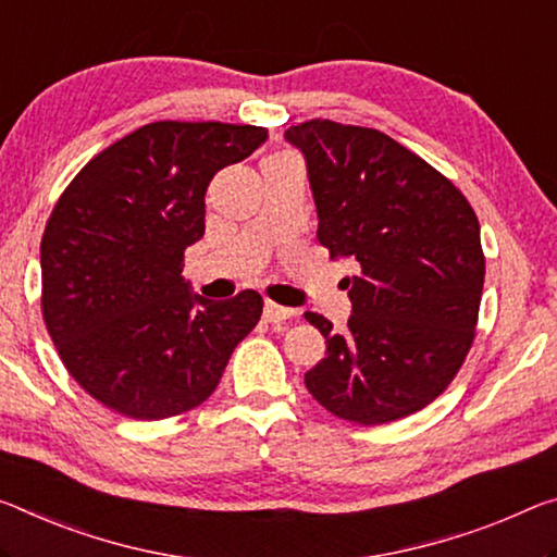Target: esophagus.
Instances as JSON below:
<instances>
[{
    "instance_id": "obj_1",
    "label": "esophagus",
    "mask_w": 557,
    "mask_h": 557,
    "mask_svg": "<svg viewBox=\"0 0 557 557\" xmlns=\"http://www.w3.org/2000/svg\"><path fill=\"white\" fill-rule=\"evenodd\" d=\"M297 312L289 310V307H282L277 302H272V299H268L264 302V320L268 322H285V320H293Z\"/></svg>"
}]
</instances>
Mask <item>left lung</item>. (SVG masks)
<instances>
[{
    "instance_id": "obj_1",
    "label": "left lung",
    "mask_w": 557,
    "mask_h": 557,
    "mask_svg": "<svg viewBox=\"0 0 557 557\" xmlns=\"http://www.w3.org/2000/svg\"><path fill=\"white\" fill-rule=\"evenodd\" d=\"M285 138L307 158L317 240L359 262L344 280V334L307 312L326 357L305 374L310 394L344 421L374 426L421 411L446 392L469 355L485 258L471 202L382 131L312 119Z\"/></svg>"
}]
</instances>
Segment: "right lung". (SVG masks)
Wrapping results in <instances>:
<instances>
[{"mask_svg": "<svg viewBox=\"0 0 557 557\" xmlns=\"http://www.w3.org/2000/svg\"><path fill=\"white\" fill-rule=\"evenodd\" d=\"M264 138L240 123H146L59 196L41 237L44 324L66 372L111 411L161 421L196 409L260 322L255 289L213 302L181 272L206 233L210 181Z\"/></svg>", "mask_w": 557, "mask_h": 557, "instance_id": "add662e5", "label": "right lung"}]
</instances>
